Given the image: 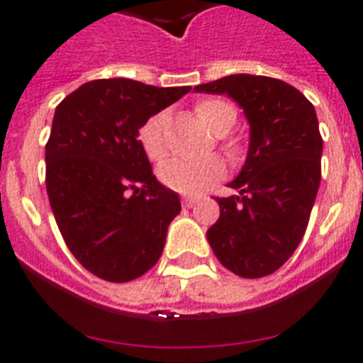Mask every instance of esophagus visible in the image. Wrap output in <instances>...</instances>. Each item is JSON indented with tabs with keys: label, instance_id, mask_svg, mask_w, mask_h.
<instances>
[{
	"label": "esophagus",
	"instance_id": "1",
	"mask_svg": "<svg viewBox=\"0 0 363 363\" xmlns=\"http://www.w3.org/2000/svg\"><path fill=\"white\" fill-rule=\"evenodd\" d=\"M196 203H198V198H194V196H182V205L184 207H194Z\"/></svg>",
	"mask_w": 363,
	"mask_h": 363
}]
</instances>
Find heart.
Masks as SVG:
<instances>
[{"mask_svg":"<svg viewBox=\"0 0 363 363\" xmlns=\"http://www.w3.org/2000/svg\"><path fill=\"white\" fill-rule=\"evenodd\" d=\"M196 115L207 130L215 135L230 131L235 121L238 111L230 101L222 98H207L196 104ZM139 143L143 152L150 162H164L167 158V139H165V113H156L139 128ZM224 150L230 156L235 154V145L232 141L224 143ZM226 171V165L220 158L211 156L203 160H173L160 167V181L165 186L181 194H201L216 181H220Z\"/></svg>","mask_w":363,"mask_h":363,"instance_id":"b5f03b06","label":"heart"}]
</instances>
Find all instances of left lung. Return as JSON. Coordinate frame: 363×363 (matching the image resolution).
<instances>
[{"instance_id":"left-lung-1","label":"left lung","mask_w":363,"mask_h":363,"mask_svg":"<svg viewBox=\"0 0 363 363\" xmlns=\"http://www.w3.org/2000/svg\"><path fill=\"white\" fill-rule=\"evenodd\" d=\"M194 90L226 94L250 125L247 160L230 182L239 196L216 198L220 216L207 230V241L235 275H271L303 239L320 186L315 107L299 90L271 77L228 75Z\"/></svg>"}]
</instances>
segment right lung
Wrapping results in <instances>:
<instances>
[{"mask_svg": "<svg viewBox=\"0 0 363 363\" xmlns=\"http://www.w3.org/2000/svg\"><path fill=\"white\" fill-rule=\"evenodd\" d=\"M190 90L99 79L56 107L45 147L48 201L71 254L104 281H133L162 256L181 201L154 177L137 137Z\"/></svg>", "mask_w": 363, "mask_h": 363, "instance_id": "add662e5", "label": "right lung"}]
</instances>
